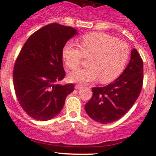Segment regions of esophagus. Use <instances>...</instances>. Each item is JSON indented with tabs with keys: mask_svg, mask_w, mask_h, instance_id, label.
<instances>
[{
	"mask_svg": "<svg viewBox=\"0 0 156 156\" xmlns=\"http://www.w3.org/2000/svg\"><path fill=\"white\" fill-rule=\"evenodd\" d=\"M82 87H83V86L81 85V84H76V85L75 86V88L77 89V90H79V89L82 88Z\"/></svg>",
	"mask_w": 156,
	"mask_h": 156,
	"instance_id": "34e87169",
	"label": "esophagus"
}]
</instances>
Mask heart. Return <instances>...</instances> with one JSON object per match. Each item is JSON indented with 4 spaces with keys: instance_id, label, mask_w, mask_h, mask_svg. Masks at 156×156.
Instances as JSON below:
<instances>
[{
    "instance_id": "b5f03b06",
    "label": "heart",
    "mask_w": 156,
    "mask_h": 156,
    "mask_svg": "<svg viewBox=\"0 0 156 156\" xmlns=\"http://www.w3.org/2000/svg\"><path fill=\"white\" fill-rule=\"evenodd\" d=\"M78 43L80 48L67 43L62 49L65 63L72 70L79 68L83 56H90L88 67L69 75L72 82L87 83L98 78L103 84L111 82L122 73L129 57L127 43L107 33H88L80 38Z\"/></svg>"
}]
</instances>
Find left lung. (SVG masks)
I'll list each match as a JSON object with an SVG mask.
<instances>
[{"instance_id":"obj_1","label":"left lung","mask_w":156,"mask_h":156,"mask_svg":"<svg viewBox=\"0 0 156 156\" xmlns=\"http://www.w3.org/2000/svg\"><path fill=\"white\" fill-rule=\"evenodd\" d=\"M143 82V59L133 49L127 67L119 78L105 87L92 88V98L84 106L86 113L94 120L104 124L119 120L140 96Z\"/></svg>"}]
</instances>
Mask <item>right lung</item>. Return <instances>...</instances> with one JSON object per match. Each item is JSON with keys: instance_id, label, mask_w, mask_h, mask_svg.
I'll return each instance as SVG.
<instances>
[{"instance_id": "add662e5", "label": "right lung", "mask_w": 156, "mask_h": 156, "mask_svg": "<svg viewBox=\"0 0 156 156\" xmlns=\"http://www.w3.org/2000/svg\"><path fill=\"white\" fill-rule=\"evenodd\" d=\"M78 34L75 29L50 23L29 37L21 49L13 72V87L24 111L36 120L46 121L63 108L73 84H58L66 76L62 49Z\"/></svg>"}]
</instances>
